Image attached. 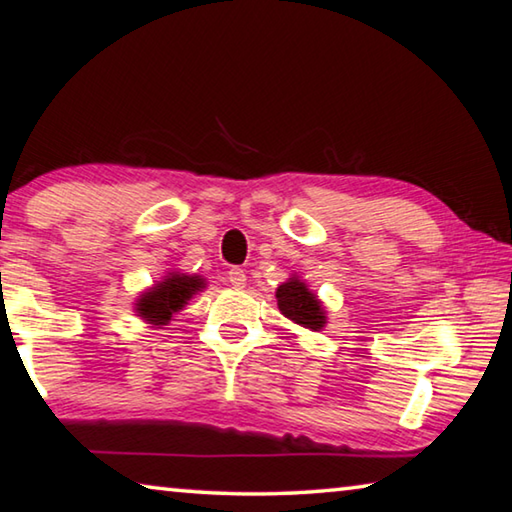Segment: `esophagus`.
<instances>
[{
    "instance_id": "obj_1",
    "label": "esophagus",
    "mask_w": 512,
    "mask_h": 512,
    "mask_svg": "<svg viewBox=\"0 0 512 512\" xmlns=\"http://www.w3.org/2000/svg\"><path fill=\"white\" fill-rule=\"evenodd\" d=\"M228 282H230L232 287H235V289H244V284H246V273L241 271L239 266H232L230 271H228Z\"/></svg>"
}]
</instances>
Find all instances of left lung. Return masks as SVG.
Here are the masks:
<instances>
[{
	"mask_svg": "<svg viewBox=\"0 0 512 512\" xmlns=\"http://www.w3.org/2000/svg\"><path fill=\"white\" fill-rule=\"evenodd\" d=\"M275 298L282 314L291 318L293 323L314 329V332H318V329L325 325V314L318 298L305 287V282L298 280V277H291L289 282L280 284L275 291Z\"/></svg>",
	"mask_w": 512,
	"mask_h": 512,
	"instance_id": "8db88e82",
	"label": "left lung"
}]
</instances>
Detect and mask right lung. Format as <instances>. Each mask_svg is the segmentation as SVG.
<instances>
[{
    "instance_id": "add662e5",
    "label": "right lung",
    "mask_w": 512,
    "mask_h": 512,
    "mask_svg": "<svg viewBox=\"0 0 512 512\" xmlns=\"http://www.w3.org/2000/svg\"><path fill=\"white\" fill-rule=\"evenodd\" d=\"M203 287V277L171 273L167 275V280L155 284L149 293H144V296L137 300V314L151 320L153 325H167L171 316L183 309L187 305V300Z\"/></svg>"
}]
</instances>
